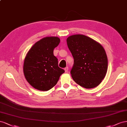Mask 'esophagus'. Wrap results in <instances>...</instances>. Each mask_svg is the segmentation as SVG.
I'll use <instances>...</instances> for the list:
<instances>
[{"label": "esophagus", "instance_id": "34e87169", "mask_svg": "<svg viewBox=\"0 0 127 127\" xmlns=\"http://www.w3.org/2000/svg\"><path fill=\"white\" fill-rule=\"evenodd\" d=\"M68 67H66L65 68H64L65 72H68Z\"/></svg>", "mask_w": 127, "mask_h": 127}]
</instances>
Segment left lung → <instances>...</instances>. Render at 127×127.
Here are the masks:
<instances>
[{
    "label": "left lung",
    "mask_w": 127,
    "mask_h": 127,
    "mask_svg": "<svg viewBox=\"0 0 127 127\" xmlns=\"http://www.w3.org/2000/svg\"><path fill=\"white\" fill-rule=\"evenodd\" d=\"M66 42L74 59L70 71L73 80L87 89L98 86L105 77L108 66L106 54L102 46L82 34L70 36Z\"/></svg>",
    "instance_id": "8db88e82"
}]
</instances>
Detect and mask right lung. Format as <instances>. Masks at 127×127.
<instances>
[{
  "mask_svg": "<svg viewBox=\"0 0 127 127\" xmlns=\"http://www.w3.org/2000/svg\"><path fill=\"white\" fill-rule=\"evenodd\" d=\"M60 42L58 37H46L36 42L28 52L23 72L27 81L35 89L42 91L52 89L65 72L58 65V59L53 53Z\"/></svg>",
  "mask_w": 127,
  "mask_h": 127,
  "instance_id": "right-lung-1",
  "label": "right lung"
}]
</instances>
